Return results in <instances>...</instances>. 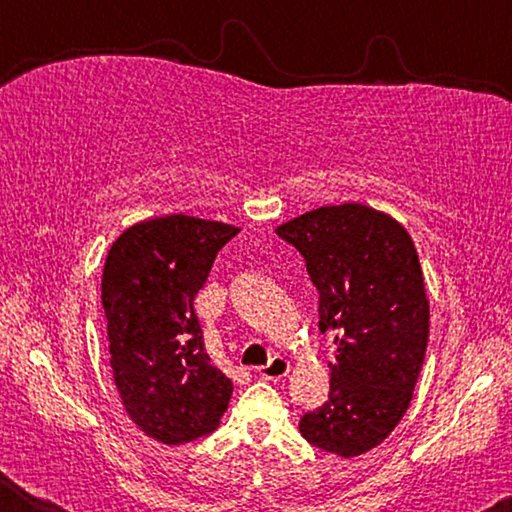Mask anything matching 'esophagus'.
<instances>
[{"instance_id": "34e87169", "label": "esophagus", "mask_w": 512, "mask_h": 512, "mask_svg": "<svg viewBox=\"0 0 512 512\" xmlns=\"http://www.w3.org/2000/svg\"><path fill=\"white\" fill-rule=\"evenodd\" d=\"M289 370H291V363H289L287 359H282V357H273L271 361L266 363V366L257 368L259 377H262V379H268V381H277V379L287 377V375H289Z\"/></svg>"}]
</instances>
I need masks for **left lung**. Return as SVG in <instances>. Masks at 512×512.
I'll list each match as a JSON object with an SVG mask.
<instances>
[{
	"label": "left lung",
	"instance_id": "left-lung-1",
	"mask_svg": "<svg viewBox=\"0 0 512 512\" xmlns=\"http://www.w3.org/2000/svg\"><path fill=\"white\" fill-rule=\"evenodd\" d=\"M300 250L318 289V329L334 332L329 395L300 418L323 452L352 458L384 443L413 397L429 341V300L415 246L368 205L318 207L275 230Z\"/></svg>",
	"mask_w": 512,
	"mask_h": 512
}]
</instances>
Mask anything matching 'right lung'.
I'll use <instances>...</instances> for the list:
<instances>
[{"mask_svg": "<svg viewBox=\"0 0 512 512\" xmlns=\"http://www.w3.org/2000/svg\"><path fill=\"white\" fill-rule=\"evenodd\" d=\"M237 232L171 214L131 225L108 250L101 302L112 377L126 413L158 443L207 436L228 409L232 381L207 357L194 298Z\"/></svg>", "mask_w": 512, "mask_h": 512, "instance_id": "obj_1", "label": "right lung"}]
</instances>
